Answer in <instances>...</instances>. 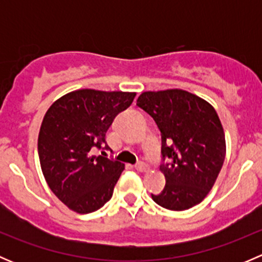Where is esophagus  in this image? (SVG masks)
Instances as JSON below:
<instances>
[{"mask_svg":"<svg viewBox=\"0 0 262 262\" xmlns=\"http://www.w3.org/2000/svg\"><path fill=\"white\" fill-rule=\"evenodd\" d=\"M134 167H136V170L139 171V172H144V171H147L148 166L144 162H138V163H136V166H134Z\"/></svg>","mask_w":262,"mask_h":262,"instance_id":"esophagus-1","label":"esophagus"}]
</instances>
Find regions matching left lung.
Here are the masks:
<instances>
[{
    "label": "left lung",
    "mask_w": 262,
    "mask_h": 262,
    "mask_svg": "<svg viewBox=\"0 0 262 262\" xmlns=\"http://www.w3.org/2000/svg\"><path fill=\"white\" fill-rule=\"evenodd\" d=\"M137 105L153 118L161 132L166 185L152 199L170 210L199 204L218 178L226 157V139L209 102L184 90L143 92Z\"/></svg>",
    "instance_id": "left-lung-1"
}]
</instances>
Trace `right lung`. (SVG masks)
Returning a JSON list of instances; mask_svg holds the SVG:
<instances>
[{
  "label": "right lung",
  "instance_id": "1",
  "mask_svg": "<svg viewBox=\"0 0 262 262\" xmlns=\"http://www.w3.org/2000/svg\"><path fill=\"white\" fill-rule=\"evenodd\" d=\"M136 94L77 90L58 99L41 123L38 153L41 171L55 196L81 214L100 209L113 196L124 165L92 149L112 150L106 132Z\"/></svg>",
  "mask_w": 262,
  "mask_h": 262
}]
</instances>
